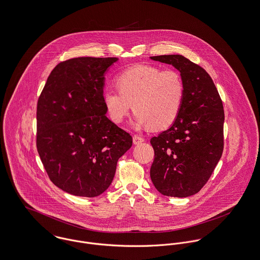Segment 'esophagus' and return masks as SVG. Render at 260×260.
Here are the masks:
<instances>
[{
    "instance_id": "esophagus-1",
    "label": "esophagus",
    "mask_w": 260,
    "mask_h": 260,
    "mask_svg": "<svg viewBox=\"0 0 260 260\" xmlns=\"http://www.w3.org/2000/svg\"><path fill=\"white\" fill-rule=\"evenodd\" d=\"M133 140H134V143L137 145V144H140L141 142H143L144 140L141 138V137H139V136H137V135H135L134 137H133Z\"/></svg>"
}]
</instances>
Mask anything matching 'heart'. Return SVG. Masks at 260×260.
Returning <instances> with one entry per match:
<instances>
[{
    "label": "heart",
    "mask_w": 260,
    "mask_h": 260,
    "mask_svg": "<svg viewBox=\"0 0 260 260\" xmlns=\"http://www.w3.org/2000/svg\"><path fill=\"white\" fill-rule=\"evenodd\" d=\"M116 85L119 92L106 90L103 94L104 105L114 122L120 123L133 108L136 126L161 131L177 120L184 100V83L177 71L136 65L119 74Z\"/></svg>",
    "instance_id": "1"
}]
</instances>
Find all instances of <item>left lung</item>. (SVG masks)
<instances>
[{
    "instance_id": "left-lung-1",
    "label": "left lung",
    "mask_w": 260,
    "mask_h": 260,
    "mask_svg": "<svg viewBox=\"0 0 260 260\" xmlns=\"http://www.w3.org/2000/svg\"><path fill=\"white\" fill-rule=\"evenodd\" d=\"M170 64L184 83L177 120L153 137L150 178L164 196L185 198L198 193L211 177L223 149V107L210 75L179 54L151 56Z\"/></svg>"
}]
</instances>
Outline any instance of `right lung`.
Segmentation results:
<instances>
[{
    "mask_svg": "<svg viewBox=\"0 0 260 260\" xmlns=\"http://www.w3.org/2000/svg\"><path fill=\"white\" fill-rule=\"evenodd\" d=\"M117 57H77L49 74L38 102L37 147L52 183L74 196L97 197L114 179L133 138L106 116L105 74Z\"/></svg>",
    "mask_w": 260,
    "mask_h": 260,
    "instance_id": "obj_1",
    "label": "right lung"
}]
</instances>
